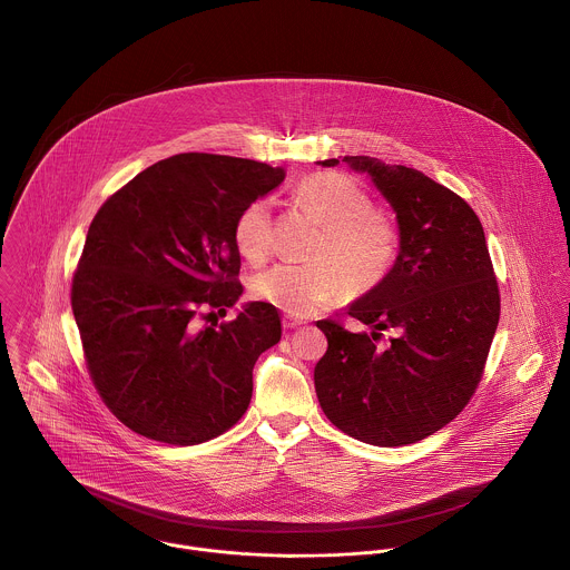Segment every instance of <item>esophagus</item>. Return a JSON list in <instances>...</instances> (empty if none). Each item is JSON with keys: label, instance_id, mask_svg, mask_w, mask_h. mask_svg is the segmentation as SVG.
<instances>
[{"label": "esophagus", "instance_id": "1", "mask_svg": "<svg viewBox=\"0 0 570 570\" xmlns=\"http://www.w3.org/2000/svg\"><path fill=\"white\" fill-rule=\"evenodd\" d=\"M307 325L303 318H294V316H285L283 318V326L285 328H298V326Z\"/></svg>", "mask_w": 570, "mask_h": 570}]
</instances>
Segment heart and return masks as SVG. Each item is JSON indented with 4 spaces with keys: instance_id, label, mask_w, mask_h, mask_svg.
Masks as SVG:
<instances>
[{
    "instance_id": "1",
    "label": "heart",
    "mask_w": 570,
    "mask_h": 570,
    "mask_svg": "<svg viewBox=\"0 0 570 570\" xmlns=\"http://www.w3.org/2000/svg\"><path fill=\"white\" fill-rule=\"evenodd\" d=\"M294 204L321 224L309 263H278L254 283V294L292 314L312 316L337 303L344 292L364 294L391 269L397 254V230L389 217L373 210L368 195L340 173H316L294 190ZM235 244L247 263L267 258L269 206L252 202L235 224Z\"/></svg>"
}]
</instances>
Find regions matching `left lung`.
<instances>
[{
	"label": "left lung",
	"instance_id": "8db88e82",
	"mask_svg": "<svg viewBox=\"0 0 570 570\" xmlns=\"http://www.w3.org/2000/svg\"><path fill=\"white\" fill-rule=\"evenodd\" d=\"M391 204L400 249L391 272L348 305L371 326H316L328 348L314 368L326 419L353 439L395 448L448 425L474 395L500 318V296L476 213L456 193L402 164L342 156ZM396 337L377 345L379 331Z\"/></svg>",
	"mask_w": 570,
	"mask_h": 570
}]
</instances>
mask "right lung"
<instances>
[{"label": "right lung", "instance_id": "obj_1", "mask_svg": "<svg viewBox=\"0 0 570 570\" xmlns=\"http://www.w3.org/2000/svg\"><path fill=\"white\" fill-rule=\"evenodd\" d=\"M283 179V166L179 154L138 173L96 213L72 312L102 402L134 432L195 445L244 416L252 368L281 340V316L261 301L244 303L228 325L199 326L197 314L242 298L235 224Z\"/></svg>", "mask_w": 570, "mask_h": 570}]
</instances>
